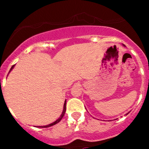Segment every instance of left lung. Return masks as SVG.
<instances>
[{
	"mask_svg": "<svg viewBox=\"0 0 149 149\" xmlns=\"http://www.w3.org/2000/svg\"><path fill=\"white\" fill-rule=\"evenodd\" d=\"M124 46H125V45H124Z\"/></svg>",
	"mask_w": 149,
	"mask_h": 149,
	"instance_id": "left-lung-1",
	"label": "left lung"
}]
</instances>
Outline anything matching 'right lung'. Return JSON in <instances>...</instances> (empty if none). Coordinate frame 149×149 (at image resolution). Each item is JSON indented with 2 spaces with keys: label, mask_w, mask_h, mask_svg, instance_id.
I'll return each mask as SVG.
<instances>
[{
  "label": "right lung",
  "mask_w": 149,
  "mask_h": 149,
  "mask_svg": "<svg viewBox=\"0 0 149 149\" xmlns=\"http://www.w3.org/2000/svg\"><path fill=\"white\" fill-rule=\"evenodd\" d=\"M14 65H12V67L10 68V70H9V73H10V70H11L13 68V67H14ZM65 110H66V100H65V103H64V106H63V112H62V114H61V117H60V118H58V119L56 121H55V122H54V123H51V124H49V125H45V126H39V127H50V126H52V125H55V124H57V123H59L60 121L61 120H62V118H63L64 115H65Z\"/></svg>",
  "instance_id": "right-lung-1"
}]
</instances>
